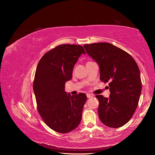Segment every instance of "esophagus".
I'll use <instances>...</instances> for the list:
<instances>
[{
	"instance_id": "1",
	"label": "esophagus",
	"mask_w": 155,
	"mask_h": 155,
	"mask_svg": "<svg viewBox=\"0 0 155 155\" xmlns=\"http://www.w3.org/2000/svg\"><path fill=\"white\" fill-rule=\"evenodd\" d=\"M87 97H88V98H90V97H92L94 96V95H93V94H89V93H88V94H87Z\"/></svg>"
}]
</instances>
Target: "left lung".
<instances>
[{"label":"left lung","instance_id":"obj_1","mask_svg":"<svg viewBox=\"0 0 155 155\" xmlns=\"http://www.w3.org/2000/svg\"><path fill=\"white\" fill-rule=\"evenodd\" d=\"M83 46L99 64L100 80L109 82L110 97L96 96L99 101L100 119L109 127H122L133 117L140 100L142 81L138 65L129 54L110 43Z\"/></svg>","mask_w":155,"mask_h":155}]
</instances>
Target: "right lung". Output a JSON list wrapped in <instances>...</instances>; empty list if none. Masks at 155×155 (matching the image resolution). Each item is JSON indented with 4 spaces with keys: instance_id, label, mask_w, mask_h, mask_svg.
Masks as SVG:
<instances>
[{
    "instance_id": "add662e5",
    "label": "right lung",
    "mask_w": 155,
    "mask_h": 155,
    "mask_svg": "<svg viewBox=\"0 0 155 155\" xmlns=\"http://www.w3.org/2000/svg\"><path fill=\"white\" fill-rule=\"evenodd\" d=\"M82 54H85L82 46L60 45L37 64L33 85L37 110L46 125L58 133H69L80 124L87 96L68 95L64 85L72 79L74 66Z\"/></svg>"
}]
</instances>
